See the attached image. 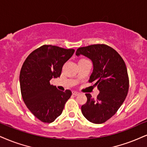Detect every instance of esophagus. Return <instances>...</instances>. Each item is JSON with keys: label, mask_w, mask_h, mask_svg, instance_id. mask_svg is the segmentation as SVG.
<instances>
[{"label": "esophagus", "mask_w": 147, "mask_h": 147, "mask_svg": "<svg viewBox=\"0 0 147 147\" xmlns=\"http://www.w3.org/2000/svg\"><path fill=\"white\" fill-rule=\"evenodd\" d=\"M72 94L76 96V95H78L80 93H79V92H78V91H76V90H74V91H72Z\"/></svg>", "instance_id": "esophagus-1"}]
</instances>
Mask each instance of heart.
Masks as SVG:
<instances>
[{"mask_svg":"<svg viewBox=\"0 0 147 147\" xmlns=\"http://www.w3.org/2000/svg\"><path fill=\"white\" fill-rule=\"evenodd\" d=\"M82 60H88L87 59H85V58H82V59H81L80 61H82Z\"/></svg>","mask_w":147,"mask_h":147,"instance_id":"obj_1","label":"heart"}]
</instances>
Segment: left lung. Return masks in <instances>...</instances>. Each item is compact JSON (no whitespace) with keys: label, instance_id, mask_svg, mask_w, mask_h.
<instances>
[{"label":"left lung","instance_id":"obj_1","mask_svg":"<svg viewBox=\"0 0 147 147\" xmlns=\"http://www.w3.org/2000/svg\"><path fill=\"white\" fill-rule=\"evenodd\" d=\"M93 61V71L88 82L99 90L97 98L86 93L87 101L81 107L82 115L90 122L104 123L115 115L124 102L129 90L125 63L115 49L106 44H94L77 49Z\"/></svg>","mask_w":147,"mask_h":147}]
</instances>
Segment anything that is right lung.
<instances>
[{
  "mask_svg": "<svg viewBox=\"0 0 147 147\" xmlns=\"http://www.w3.org/2000/svg\"><path fill=\"white\" fill-rule=\"evenodd\" d=\"M74 52V49L43 45L32 51L22 66L20 84L24 102L43 123H50L59 117L71 95L70 90H59L50 81L60 77L63 65Z\"/></svg>",
  "mask_w": 147,
  "mask_h": 147,
  "instance_id": "right-lung-1",
  "label": "right lung"
}]
</instances>
